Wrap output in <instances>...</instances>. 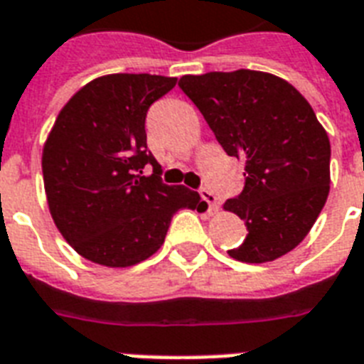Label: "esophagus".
<instances>
[{"label": "esophagus", "instance_id": "34e87169", "mask_svg": "<svg viewBox=\"0 0 364 364\" xmlns=\"http://www.w3.org/2000/svg\"><path fill=\"white\" fill-rule=\"evenodd\" d=\"M200 196L208 202V205H210V211L213 213V211H217V208H219V200H217V196L211 191H208V188H202L200 191Z\"/></svg>", "mask_w": 364, "mask_h": 364}]
</instances>
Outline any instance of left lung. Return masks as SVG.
<instances>
[{"label": "left lung", "mask_w": 364, "mask_h": 364, "mask_svg": "<svg viewBox=\"0 0 364 364\" xmlns=\"http://www.w3.org/2000/svg\"><path fill=\"white\" fill-rule=\"evenodd\" d=\"M179 87L228 156L243 160L245 187L223 210L249 232L228 255L262 264L293 251L331 188V141L308 100L282 77L255 70L183 75Z\"/></svg>", "instance_id": "1"}]
</instances>
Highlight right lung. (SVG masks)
<instances>
[{
    "mask_svg": "<svg viewBox=\"0 0 364 364\" xmlns=\"http://www.w3.org/2000/svg\"><path fill=\"white\" fill-rule=\"evenodd\" d=\"M177 77L111 73L79 88L62 107L43 147L48 211L85 259L126 268L162 247L173 213L202 210L198 193L160 181L147 151L145 117ZM154 166L151 176L142 168Z\"/></svg>",
    "mask_w": 364,
    "mask_h": 364,
    "instance_id": "right-lung-1",
    "label": "right lung"
}]
</instances>
